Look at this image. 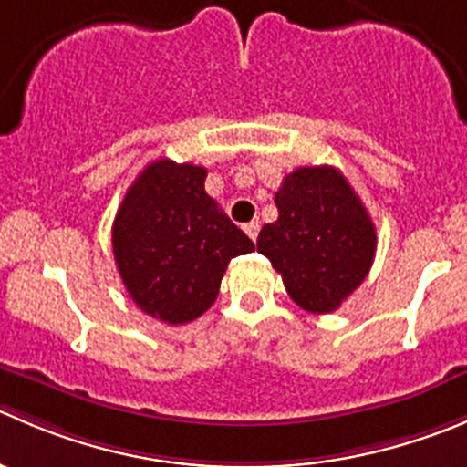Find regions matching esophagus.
Wrapping results in <instances>:
<instances>
[{"instance_id": "obj_1", "label": "esophagus", "mask_w": 467, "mask_h": 467, "mask_svg": "<svg viewBox=\"0 0 467 467\" xmlns=\"http://www.w3.org/2000/svg\"><path fill=\"white\" fill-rule=\"evenodd\" d=\"M259 222H250V224H245V234L252 238V241H256V236H259Z\"/></svg>"}]
</instances>
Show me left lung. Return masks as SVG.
<instances>
[{
	"mask_svg": "<svg viewBox=\"0 0 467 467\" xmlns=\"http://www.w3.org/2000/svg\"><path fill=\"white\" fill-rule=\"evenodd\" d=\"M279 217L256 250L282 275L296 305L330 314L369 275L376 226L355 190L330 164L297 167L275 194Z\"/></svg>",
	"mask_w": 467,
	"mask_h": 467,
	"instance_id": "8db88e82",
	"label": "left lung"
}]
</instances>
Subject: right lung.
<instances>
[{"mask_svg": "<svg viewBox=\"0 0 467 467\" xmlns=\"http://www.w3.org/2000/svg\"><path fill=\"white\" fill-rule=\"evenodd\" d=\"M206 170L160 158L128 188L112 226L119 275L137 307L181 326L202 317L220 293L234 256L254 252L203 190Z\"/></svg>", "mask_w": 467, "mask_h": 467, "instance_id": "obj_1", "label": "right lung"}]
</instances>
